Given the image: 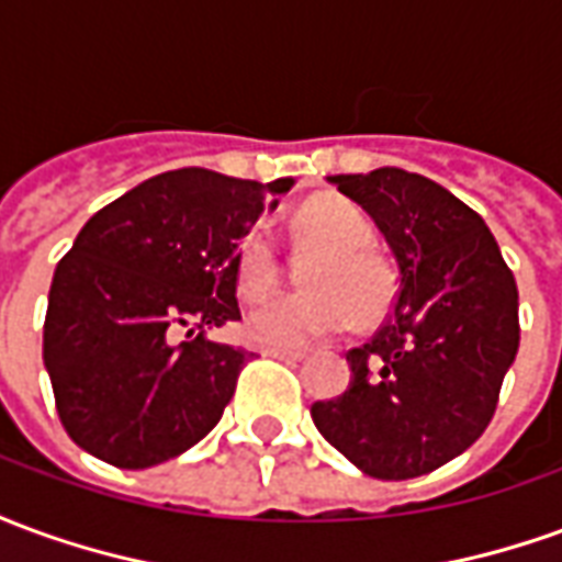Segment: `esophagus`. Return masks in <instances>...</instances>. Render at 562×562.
Returning a JSON list of instances; mask_svg holds the SVG:
<instances>
[{
    "label": "esophagus",
    "mask_w": 562,
    "mask_h": 562,
    "mask_svg": "<svg viewBox=\"0 0 562 562\" xmlns=\"http://www.w3.org/2000/svg\"><path fill=\"white\" fill-rule=\"evenodd\" d=\"M261 355L277 358V361H301V358H304V352H294V349H265Z\"/></svg>",
    "instance_id": "1"
}]
</instances>
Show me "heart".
<instances>
[{"mask_svg": "<svg viewBox=\"0 0 562 562\" xmlns=\"http://www.w3.org/2000/svg\"><path fill=\"white\" fill-rule=\"evenodd\" d=\"M297 234L325 249L310 270L306 294H273L246 316V337L265 349H304L361 322H379L397 301V273L373 244L364 210L340 195H316L294 216ZM234 282L244 297H261L280 282V258L265 232H249L234 256Z\"/></svg>", "mask_w": 562, "mask_h": 562, "instance_id": "b5f03b06", "label": "heart"}]
</instances>
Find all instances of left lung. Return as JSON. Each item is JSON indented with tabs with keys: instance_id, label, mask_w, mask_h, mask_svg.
Instances as JSON below:
<instances>
[{
	"instance_id": "1",
	"label": "left lung",
	"mask_w": 562,
	"mask_h": 562,
	"mask_svg": "<svg viewBox=\"0 0 562 562\" xmlns=\"http://www.w3.org/2000/svg\"><path fill=\"white\" fill-rule=\"evenodd\" d=\"M328 180L385 234L401 289L373 340L346 352L349 389L310 415L367 475L418 479L494 418L518 355V285L482 216L434 180L403 168Z\"/></svg>"
}]
</instances>
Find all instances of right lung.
Wrapping results in <instances>:
<instances>
[{
    "label": "right lung",
    "instance_id": "obj_1",
    "mask_svg": "<svg viewBox=\"0 0 562 562\" xmlns=\"http://www.w3.org/2000/svg\"><path fill=\"white\" fill-rule=\"evenodd\" d=\"M292 183L180 168L80 228L50 282L44 367L83 451L147 470L216 427L252 352L207 340V328L240 318L234 256L270 195Z\"/></svg>",
    "mask_w": 562,
    "mask_h": 562
}]
</instances>
